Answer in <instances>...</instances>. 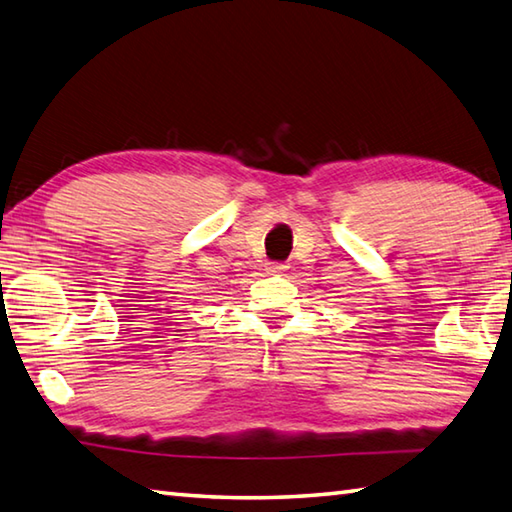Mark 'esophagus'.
<instances>
[{"label": "esophagus", "instance_id": "1", "mask_svg": "<svg viewBox=\"0 0 512 512\" xmlns=\"http://www.w3.org/2000/svg\"><path fill=\"white\" fill-rule=\"evenodd\" d=\"M286 268H288V266H286L284 262H270V264H268V270H270V273H277V275H282Z\"/></svg>", "mask_w": 512, "mask_h": 512}]
</instances>
